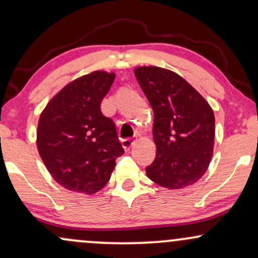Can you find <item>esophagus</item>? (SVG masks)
<instances>
[{
    "label": "esophagus",
    "instance_id": "obj_1",
    "mask_svg": "<svg viewBox=\"0 0 258 258\" xmlns=\"http://www.w3.org/2000/svg\"><path fill=\"white\" fill-rule=\"evenodd\" d=\"M136 142V138L132 137V138H126V139H122V142H121V144H122V148L125 150H130V148H131L133 144H135Z\"/></svg>",
    "mask_w": 258,
    "mask_h": 258
}]
</instances>
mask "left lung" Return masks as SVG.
Listing matches in <instances>:
<instances>
[{
    "instance_id": "left-lung-1",
    "label": "left lung",
    "mask_w": 258,
    "mask_h": 258,
    "mask_svg": "<svg viewBox=\"0 0 258 258\" xmlns=\"http://www.w3.org/2000/svg\"><path fill=\"white\" fill-rule=\"evenodd\" d=\"M135 75L154 111L156 158L146 168L147 176L168 189L194 184L214 155V110L193 86L171 70L138 67Z\"/></svg>"
}]
</instances>
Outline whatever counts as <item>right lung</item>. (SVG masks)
Returning a JSON list of instances; mask_svg holds the SVG:
<instances>
[{"label":"right lung","instance_id":"add662e5","mask_svg":"<svg viewBox=\"0 0 258 258\" xmlns=\"http://www.w3.org/2000/svg\"><path fill=\"white\" fill-rule=\"evenodd\" d=\"M115 73L97 70L64 86L40 115L36 146L53 179L92 195L104 186L123 154L114 121L100 110Z\"/></svg>","mask_w":258,"mask_h":258}]
</instances>
